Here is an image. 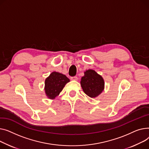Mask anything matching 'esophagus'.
Here are the masks:
<instances>
[{
  "label": "esophagus",
  "instance_id": "34e87169",
  "mask_svg": "<svg viewBox=\"0 0 149 149\" xmlns=\"http://www.w3.org/2000/svg\"><path fill=\"white\" fill-rule=\"evenodd\" d=\"M71 80H72V81H77V76L71 77Z\"/></svg>",
  "mask_w": 149,
  "mask_h": 149
}]
</instances>
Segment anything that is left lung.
Returning <instances> with one entry per match:
<instances>
[{"instance_id": "obj_1", "label": "left lung", "mask_w": 149, "mask_h": 149, "mask_svg": "<svg viewBox=\"0 0 149 149\" xmlns=\"http://www.w3.org/2000/svg\"><path fill=\"white\" fill-rule=\"evenodd\" d=\"M81 86L84 93L90 97L98 96L104 89V81L93 70H88L81 78Z\"/></svg>"}]
</instances>
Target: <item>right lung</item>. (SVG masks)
<instances>
[{
	"instance_id": "add662e5",
	"label": "right lung",
	"mask_w": 149,
	"mask_h": 149,
	"mask_svg": "<svg viewBox=\"0 0 149 149\" xmlns=\"http://www.w3.org/2000/svg\"><path fill=\"white\" fill-rule=\"evenodd\" d=\"M69 81L70 79L65 75L56 72H52L45 81V89L48 98L55 99Z\"/></svg>"
}]
</instances>
